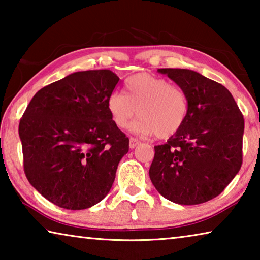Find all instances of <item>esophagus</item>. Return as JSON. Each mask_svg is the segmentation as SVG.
<instances>
[{"instance_id": "esophagus-1", "label": "esophagus", "mask_w": 260, "mask_h": 260, "mask_svg": "<svg viewBox=\"0 0 260 260\" xmlns=\"http://www.w3.org/2000/svg\"><path fill=\"white\" fill-rule=\"evenodd\" d=\"M140 144V141H138L136 139H134V138H131L129 139V148L131 149H134L136 146H139Z\"/></svg>"}]
</instances>
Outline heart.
<instances>
[{
  "instance_id": "b5f03b06",
  "label": "heart",
  "mask_w": 260,
  "mask_h": 260,
  "mask_svg": "<svg viewBox=\"0 0 260 260\" xmlns=\"http://www.w3.org/2000/svg\"><path fill=\"white\" fill-rule=\"evenodd\" d=\"M108 111L113 124L125 128L135 117L131 131L141 135L169 139L178 133L189 113V99L184 89L165 78L139 73L128 78L125 94L113 91L108 99Z\"/></svg>"
}]
</instances>
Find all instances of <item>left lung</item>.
Returning a JSON list of instances; mask_svg holds the SVG:
<instances>
[{"label": "left lung", "mask_w": 260, "mask_h": 260, "mask_svg": "<svg viewBox=\"0 0 260 260\" xmlns=\"http://www.w3.org/2000/svg\"><path fill=\"white\" fill-rule=\"evenodd\" d=\"M189 99L182 128L155 147L149 175L173 203H205L223 191L242 165L244 119L230 90L187 69H158Z\"/></svg>", "instance_id": "8db88e82"}]
</instances>
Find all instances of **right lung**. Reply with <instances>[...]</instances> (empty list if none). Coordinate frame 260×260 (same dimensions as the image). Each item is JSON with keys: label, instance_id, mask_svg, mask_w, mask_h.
<instances>
[{"label": "right lung", "instance_id": "1", "mask_svg": "<svg viewBox=\"0 0 260 260\" xmlns=\"http://www.w3.org/2000/svg\"><path fill=\"white\" fill-rule=\"evenodd\" d=\"M118 81L110 70L74 72L39 90L21 117L26 178L59 208L83 210L102 201L128 152L129 140L107 105Z\"/></svg>", "mask_w": 260, "mask_h": 260}]
</instances>
